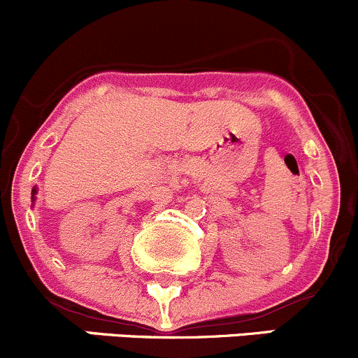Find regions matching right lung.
<instances>
[{"mask_svg":"<svg viewBox=\"0 0 358 358\" xmlns=\"http://www.w3.org/2000/svg\"><path fill=\"white\" fill-rule=\"evenodd\" d=\"M36 194H38V187H34V189H32V196H31L32 204H34V201H36Z\"/></svg>","mask_w":358,"mask_h":358,"instance_id":"obj_1","label":"right lung"}]
</instances>
